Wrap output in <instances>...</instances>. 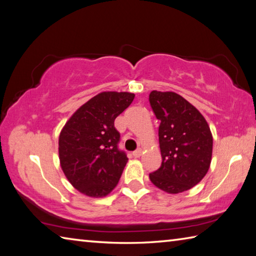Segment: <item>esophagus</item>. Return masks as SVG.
I'll list each match as a JSON object with an SVG mask.
<instances>
[{"mask_svg":"<svg viewBox=\"0 0 256 256\" xmlns=\"http://www.w3.org/2000/svg\"><path fill=\"white\" fill-rule=\"evenodd\" d=\"M132 155H134V158H140V156H142V150H137L135 152H132Z\"/></svg>","mask_w":256,"mask_h":256,"instance_id":"esophagus-1","label":"esophagus"}]
</instances>
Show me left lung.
Masks as SVG:
<instances>
[{
    "instance_id": "obj_1",
    "label": "left lung",
    "mask_w": 256,
    "mask_h": 256,
    "mask_svg": "<svg viewBox=\"0 0 256 256\" xmlns=\"http://www.w3.org/2000/svg\"><path fill=\"white\" fill-rule=\"evenodd\" d=\"M152 109L160 124L162 165L150 174L155 186L176 194L202 180L212 163V134L204 116L176 92L152 91Z\"/></svg>"
}]
</instances>
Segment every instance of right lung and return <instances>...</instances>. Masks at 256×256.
Segmentation results:
<instances>
[{"label":"right lung","mask_w":256,"mask_h":256,"mask_svg":"<svg viewBox=\"0 0 256 256\" xmlns=\"http://www.w3.org/2000/svg\"><path fill=\"white\" fill-rule=\"evenodd\" d=\"M135 94L101 92L67 120L58 140L60 168L76 190L92 198L110 194L128 162L118 150L114 119L132 104Z\"/></svg>","instance_id":"obj_1"}]
</instances>
